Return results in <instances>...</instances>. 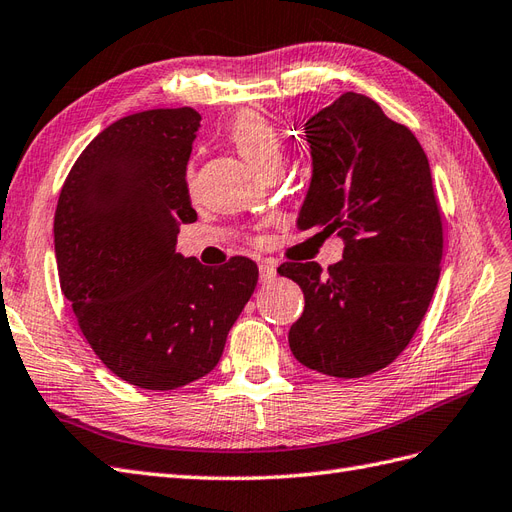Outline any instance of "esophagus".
Segmentation results:
<instances>
[{
	"label": "esophagus",
	"mask_w": 512,
	"mask_h": 512,
	"mask_svg": "<svg viewBox=\"0 0 512 512\" xmlns=\"http://www.w3.org/2000/svg\"><path fill=\"white\" fill-rule=\"evenodd\" d=\"M274 277H277V266L272 261H259V279L261 283H270Z\"/></svg>",
	"instance_id": "1"
}]
</instances>
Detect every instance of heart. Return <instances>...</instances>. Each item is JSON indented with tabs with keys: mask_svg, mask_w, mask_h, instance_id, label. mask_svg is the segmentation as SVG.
Returning <instances> with one entry per match:
<instances>
[{
	"mask_svg": "<svg viewBox=\"0 0 512 512\" xmlns=\"http://www.w3.org/2000/svg\"><path fill=\"white\" fill-rule=\"evenodd\" d=\"M229 138L244 160L261 173L283 162L281 134L259 112L244 110L235 116L229 127ZM188 179H192V166L188 168Z\"/></svg>",
	"mask_w": 512,
	"mask_h": 512,
	"instance_id": "obj_1",
	"label": "heart"
}]
</instances>
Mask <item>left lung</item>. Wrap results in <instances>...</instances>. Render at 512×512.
<instances>
[{"label":"left lung","instance_id":"1","mask_svg":"<svg viewBox=\"0 0 512 512\" xmlns=\"http://www.w3.org/2000/svg\"><path fill=\"white\" fill-rule=\"evenodd\" d=\"M313 177L298 229L342 235L344 259L285 261L305 311L290 329L309 370L361 378L409 346L435 294L443 257L441 209L413 131L376 101L346 93L305 125Z\"/></svg>","mask_w":512,"mask_h":512}]
</instances>
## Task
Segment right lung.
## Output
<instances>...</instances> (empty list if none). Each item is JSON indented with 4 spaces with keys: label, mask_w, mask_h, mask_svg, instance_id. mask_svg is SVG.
Masks as SVG:
<instances>
[{
    "label": "right lung",
    "mask_w": 512,
    "mask_h": 512,
    "mask_svg": "<svg viewBox=\"0 0 512 512\" xmlns=\"http://www.w3.org/2000/svg\"><path fill=\"white\" fill-rule=\"evenodd\" d=\"M201 114L157 108L106 127L64 179L54 218L60 290L106 368L129 385L168 391L222 357L253 296V259L207 268L177 253L196 220L186 166Z\"/></svg>",
    "instance_id": "1"
}]
</instances>
